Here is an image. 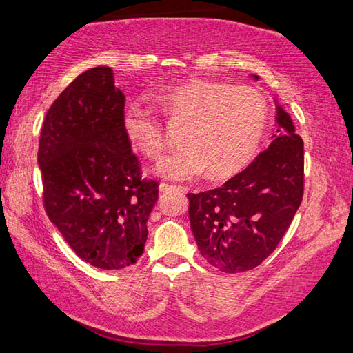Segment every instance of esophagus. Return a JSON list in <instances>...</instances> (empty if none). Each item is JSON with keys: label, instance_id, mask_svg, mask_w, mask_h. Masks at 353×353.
I'll use <instances>...</instances> for the list:
<instances>
[{"label": "esophagus", "instance_id": "34e87169", "mask_svg": "<svg viewBox=\"0 0 353 353\" xmlns=\"http://www.w3.org/2000/svg\"><path fill=\"white\" fill-rule=\"evenodd\" d=\"M159 190L161 192H172V190H178V192H184V188L183 186H172V184H167V183H163L159 186Z\"/></svg>", "mask_w": 353, "mask_h": 353}]
</instances>
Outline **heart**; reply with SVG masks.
Wrapping results in <instances>:
<instances>
[{
	"label": "heart",
	"mask_w": 353,
	"mask_h": 353,
	"mask_svg": "<svg viewBox=\"0 0 353 353\" xmlns=\"http://www.w3.org/2000/svg\"><path fill=\"white\" fill-rule=\"evenodd\" d=\"M167 123L181 132L183 152L159 165L172 180H189L208 170L225 180L245 169L255 156L268 126V103L252 85L223 81L188 79L152 95ZM123 132L147 159L159 161L167 152L164 125L145 109L132 105L123 114Z\"/></svg>",
	"instance_id": "heart-1"
}]
</instances>
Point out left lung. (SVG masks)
<instances>
[{
  "instance_id": "left-lung-1",
  "label": "left lung",
  "mask_w": 353,
  "mask_h": 353,
  "mask_svg": "<svg viewBox=\"0 0 353 353\" xmlns=\"http://www.w3.org/2000/svg\"><path fill=\"white\" fill-rule=\"evenodd\" d=\"M276 123L272 143L247 169L221 188L188 194L190 230L200 255L221 272H245L261 264L302 203L303 141L280 106Z\"/></svg>"
}]
</instances>
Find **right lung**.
Returning <instances> with one entry per match:
<instances>
[{"mask_svg":"<svg viewBox=\"0 0 353 353\" xmlns=\"http://www.w3.org/2000/svg\"><path fill=\"white\" fill-rule=\"evenodd\" d=\"M123 114L112 70L94 67L53 101L39 139L46 216L83 261L106 270L142 256L159 189L142 175Z\"/></svg>","mask_w":353,"mask_h":353,"instance_id":"1","label":"right lung"}]
</instances>
